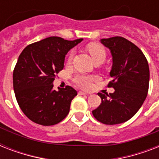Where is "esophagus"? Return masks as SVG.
Masks as SVG:
<instances>
[{"label": "esophagus", "instance_id": "esophagus-1", "mask_svg": "<svg viewBox=\"0 0 159 159\" xmlns=\"http://www.w3.org/2000/svg\"><path fill=\"white\" fill-rule=\"evenodd\" d=\"M78 95H79V96H82V95H87V93L84 92H82V91H80V92H78Z\"/></svg>", "mask_w": 159, "mask_h": 159}]
</instances>
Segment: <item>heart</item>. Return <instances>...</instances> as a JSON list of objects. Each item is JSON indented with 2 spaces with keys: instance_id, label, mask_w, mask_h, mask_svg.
<instances>
[{
  "instance_id": "heart-1",
  "label": "heart",
  "mask_w": 159,
  "mask_h": 159,
  "mask_svg": "<svg viewBox=\"0 0 159 159\" xmlns=\"http://www.w3.org/2000/svg\"><path fill=\"white\" fill-rule=\"evenodd\" d=\"M88 52L92 56L93 61L97 59H103L106 58V51L102 45L98 43H91L87 47ZM73 56V53H71L68 57V61H71ZM97 80V77L95 76H87V75L77 74L73 78V81L78 87L83 89H89L92 87V82Z\"/></svg>"
}]
</instances>
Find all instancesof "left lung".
<instances>
[{
  "instance_id": "1",
  "label": "left lung",
  "mask_w": 159,
  "mask_h": 159,
  "mask_svg": "<svg viewBox=\"0 0 159 159\" xmlns=\"http://www.w3.org/2000/svg\"><path fill=\"white\" fill-rule=\"evenodd\" d=\"M100 42L111 52L112 67L109 87L113 93H98L102 103L92 114L106 125L129 120L145 101L149 84V67L145 56L130 41L122 37L102 39Z\"/></svg>"
}]
</instances>
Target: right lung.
I'll return each mask as SVG.
<instances>
[{
  "label": "right lung",
  "instance_id": "right-lung-1",
  "mask_svg": "<svg viewBox=\"0 0 159 159\" xmlns=\"http://www.w3.org/2000/svg\"><path fill=\"white\" fill-rule=\"evenodd\" d=\"M83 40L52 36L25 48L13 72V87L21 111L42 125L59 123L69 112L77 95L72 87L53 89L56 74L63 68L67 52Z\"/></svg>",
  "mask_w": 159,
  "mask_h": 159
}]
</instances>
